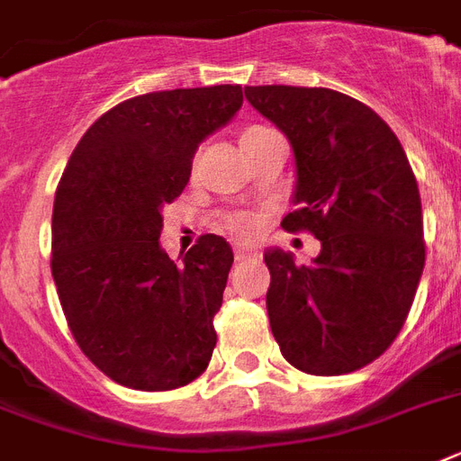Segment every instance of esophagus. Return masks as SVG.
<instances>
[{
	"label": "esophagus",
	"mask_w": 461,
	"mask_h": 461,
	"mask_svg": "<svg viewBox=\"0 0 461 461\" xmlns=\"http://www.w3.org/2000/svg\"><path fill=\"white\" fill-rule=\"evenodd\" d=\"M258 250L250 249L249 243H234V258L237 260H249V258H256Z\"/></svg>",
	"instance_id": "1"
}]
</instances>
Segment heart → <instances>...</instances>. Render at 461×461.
<instances>
[{
    "instance_id": "heart-1",
    "label": "heart",
    "mask_w": 461,
    "mask_h": 461,
    "mask_svg": "<svg viewBox=\"0 0 461 461\" xmlns=\"http://www.w3.org/2000/svg\"><path fill=\"white\" fill-rule=\"evenodd\" d=\"M230 230L237 231V234H250L256 230V220L249 218V215H234L230 220Z\"/></svg>"
}]
</instances>
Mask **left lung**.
Masks as SVG:
<instances>
[{
	"label": "left lung",
	"instance_id": "obj_1",
	"mask_svg": "<svg viewBox=\"0 0 461 461\" xmlns=\"http://www.w3.org/2000/svg\"><path fill=\"white\" fill-rule=\"evenodd\" d=\"M243 95L294 149L298 211L320 256L267 249V315L286 362L339 376L376 360L407 320L424 272V218L398 137L372 108L324 87L263 85Z\"/></svg>",
	"mask_w": 461,
	"mask_h": 461
}]
</instances>
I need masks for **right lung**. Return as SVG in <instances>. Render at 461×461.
Instances as JSON below:
<instances>
[{
    "label": "right lung",
    "mask_w": 461,
    "mask_h": 461,
    "mask_svg": "<svg viewBox=\"0 0 461 461\" xmlns=\"http://www.w3.org/2000/svg\"><path fill=\"white\" fill-rule=\"evenodd\" d=\"M241 104L239 85L134 96L89 127L63 170L51 215L56 294L82 353L121 386L172 391L211 362L234 253L205 234L175 263L160 230L198 144Z\"/></svg>",
    "instance_id": "add662e5"
}]
</instances>
